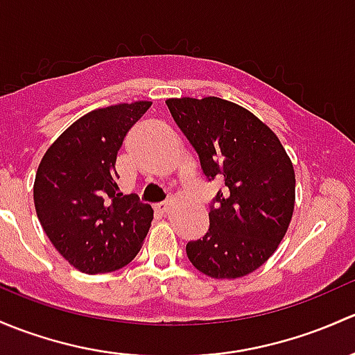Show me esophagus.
Returning <instances> with one entry per match:
<instances>
[{"instance_id":"1","label":"esophagus","mask_w":355,"mask_h":355,"mask_svg":"<svg viewBox=\"0 0 355 355\" xmlns=\"http://www.w3.org/2000/svg\"><path fill=\"white\" fill-rule=\"evenodd\" d=\"M155 210L159 211V214L166 215V214H169V210H171V205L167 203V202H164V203H159V205H155Z\"/></svg>"}]
</instances>
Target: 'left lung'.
<instances>
[{
    "label": "left lung",
    "instance_id": "1",
    "mask_svg": "<svg viewBox=\"0 0 355 355\" xmlns=\"http://www.w3.org/2000/svg\"><path fill=\"white\" fill-rule=\"evenodd\" d=\"M171 116L198 153L208 181L224 188L210 203V227L186 254L211 279H237L266 261L291 224L295 174L277 135L248 109L218 97L167 98Z\"/></svg>",
    "mask_w": 355,
    "mask_h": 355
}]
</instances>
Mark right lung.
Instances as JSON below:
<instances>
[{
  "label": "right lung",
  "instance_id": "obj_1",
  "mask_svg": "<svg viewBox=\"0 0 355 355\" xmlns=\"http://www.w3.org/2000/svg\"><path fill=\"white\" fill-rule=\"evenodd\" d=\"M152 102L109 105L82 116L44 153L34 203L44 232L83 273L123 268L140 251L153 210L118 188L116 157Z\"/></svg>",
  "mask_w": 355,
  "mask_h": 355
}]
</instances>
